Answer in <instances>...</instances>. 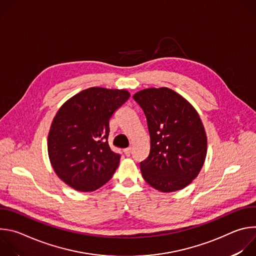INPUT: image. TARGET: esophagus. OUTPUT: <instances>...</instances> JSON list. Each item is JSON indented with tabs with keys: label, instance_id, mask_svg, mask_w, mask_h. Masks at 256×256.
Listing matches in <instances>:
<instances>
[{
	"label": "esophagus",
	"instance_id": "obj_1",
	"mask_svg": "<svg viewBox=\"0 0 256 256\" xmlns=\"http://www.w3.org/2000/svg\"><path fill=\"white\" fill-rule=\"evenodd\" d=\"M124 154H126V156H130V154H132V148L130 147V148H126V149H124Z\"/></svg>",
	"mask_w": 256,
	"mask_h": 256
}]
</instances>
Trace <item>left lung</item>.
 <instances>
[{"mask_svg": "<svg viewBox=\"0 0 256 256\" xmlns=\"http://www.w3.org/2000/svg\"><path fill=\"white\" fill-rule=\"evenodd\" d=\"M132 98L147 118L151 149L140 164L148 184L162 192L184 188L198 175L206 156V134L194 107L175 91L149 88Z\"/></svg>", "mask_w": 256, "mask_h": 256, "instance_id": "obj_1", "label": "left lung"}]
</instances>
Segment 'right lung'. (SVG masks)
<instances>
[{
    "label": "right lung",
    "mask_w": 256,
    "mask_h": 256,
    "mask_svg": "<svg viewBox=\"0 0 256 256\" xmlns=\"http://www.w3.org/2000/svg\"><path fill=\"white\" fill-rule=\"evenodd\" d=\"M124 90L91 87L66 101L48 138L56 175L76 190L94 192L110 179L120 155L108 144L109 120L130 98Z\"/></svg>",
    "instance_id": "1"
}]
</instances>
